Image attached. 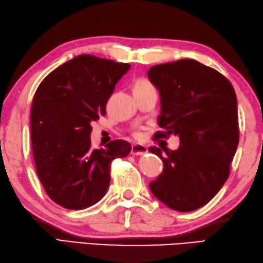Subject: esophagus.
I'll return each instance as SVG.
<instances>
[{
    "instance_id": "esophagus-1",
    "label": "esophagus",
    "mask_w": 263,
    "mask_h": 263,
    "mask_svg": "<svg viewBox=\"0 0 263 263\" xmlns=\"http://www.w3.org/2000/svg\"><path fill=\"white\" fill-rule=\"evenodd\" d=\"M147 153V148L144 145H138V144H134L132 145V154L133 155H143Z\"/></svg>"
}]
</instances>
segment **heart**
Returning a JSON list of instances; mask_svg holds the SVG:
<instances>
[{
  "label": "heart",
  "mask_w": 263,
  "mask_h": 263,
  "mask_svg": "<svg viewBox=\"0 0 263 263\" xmlns=\"http://www.w3.org/2000/svg\"><path fill=\"white\" fill-rule=\"evenodd\" d=\"M153 85L148 82L147 79L145 78H141L138 79L135 86H134V90H145V89H148V88H152ZM134 136L135 137H139V132H135L134 133Z\"/></svg>",
  "instance_id": "heart-1"
}]
</instances>
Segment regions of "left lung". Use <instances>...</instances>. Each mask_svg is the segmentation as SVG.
<instances>
[{
    "label": "left lung",
    "instance_id": "left-lung-1",
    "mask_svg": "<svg viewBox=\"0 0 263 263\" xmlns=\"http://www.w3.org/2000/svg\"><path fill=\"white\" fill-rule=\"evenodd\" d=\"M159 89L161 115L157 137L179 136L176 151L152 146L162 174L149 183L154 196L180 212L194 211L220 191L239 141L237 99L229 80L199 61L183 59L149 68Z\"/></svg>",
    "mask_w": 263,
    "mask_h": 263
}]
</instances>
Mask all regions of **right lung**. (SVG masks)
Wrapping results in <instances>:
<instances>
[{
	"instance_id": "1",
	"label": "right lung",
	"mask_w": 263,
	"mask_h": 263,
	"mask_svg": "<svg viewBox=\"0 0 263 263\" xmlns=\"http://www.w3.org/2000/svg\"><path fill=\"white\" fill-rule=\"evenodd\" d=\"M83 54L63 63L37 87L30 112L36 173L52 201L70 210L99 202L110 184L111 162L127 157L130 144L116 139L102 148L90 144V122L105 115L116 84L129 70Z\"/></svg>"
}]
</instances>
